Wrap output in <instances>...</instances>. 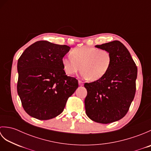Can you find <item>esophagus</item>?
<instances>
[{"label": "esophagus", "instance_id": "obj_1", "mask_svg": "<svg viewBox=\"0 0 151 151\" xmlns=\"http://www.w3.org/2000/svg\"><path fill=\"white\" fill-rule=\"evenodd\" d=\"M78 85H79V86H83L84 84H83V82H82V81H78Z\"/></svg>", "mask_w": 151, "mask_h": 151}]
</instances>
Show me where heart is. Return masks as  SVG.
<instances>
[{"label": "heart", "mask_w": 151, "mask_h": 151, "mask_svg": "<svg viewBox=\"0 0 151 151\" xmlns=\"http://www.w3.org/2000/svg\"><path fill=\"white\" fill-rule=\"evenodd\" d=\"M62 64L67 75H75L81 69L82 77L95 81L103 77L110 69L111 55L106 50L78 47L71 51V55L63 58Z\"/></svg>", "instance_id": "heart-1"}]
</instances>
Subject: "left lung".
Masks as SVG:
<instances>
[{
  "instance_id": "obj_1",
  "label": "left lung",
  "mask_w": 151,
  "mask_h": 151,
  "mask_svg": "<svg viewBox=\"0 0 151 151\" xmlns=\"http://www.w3.org/2000/svg\"><path fill=\"white\" fill-rule=\"evenodd\" d=\"M108 50L111 64L101 79L85 83L86 113L95 122L108 124L120 120L129 111L136 93L137 68L129 51L119 41L95 45Z\"/></svg>"
}]
</instances>
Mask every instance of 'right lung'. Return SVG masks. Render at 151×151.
Returning a JSON list of instances; mask_svg holds the SVG:
<instances>
[{"label":"right lung","instance_id":"add662e5","mask_svg":"<svg viewBox=\"0 0 151 151\" xmlns=\"http://www.w3.org/2000/svg\"><path fill=\"white\" fill-rule=\"evenodd\" d=\"M70 48L39 41L27 48L17 62V93L31 117L40 120L56 117L78 87L75 78L67 76L62 58Z\"/></svg>","mask_w":151,"mask_h":151}]
</instances>
